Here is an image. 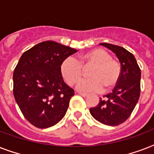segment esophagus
<instances>
[{
    "label": "esophagus",
    "mask_w": 154,
    "mask_h": 154,
    "mask_svg": "<svg viewBox=\"0 0 154 154\" xmlns=\"http://www.w3.org/2000/svg\"><path fill=\"white\" fill-rule=\"evenodd\" d=\"M78 94H79V95H81V96L84 97H85L88 96V94H85V93H82V92H78Z\"/></svg>",
    "instance_id": "34e87169"
}]
</instances>
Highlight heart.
Listing matches in <instances>:
<instances>
[{
  "instance_id": "1",
  "label": "heart",
  "mask_w": 154,
  "mask_h": 154,
  "mask_svg": "<svg viewBox=\"0 0 154 154\" xmlns=\"http://www.w3.org/2000/svg\"><path fill=\"white\" fill-rule=\"evenodd\" d=\"M89 65H92L88 72L89 77L77 82V89L79 91L97 93L103 88L109 90L119 82L122 75L121 65L103 49H94L83 53L78 60L72 57H66L60 64V74L68 85H72L82 76L83 68Z\"/></svg>"
}]
</instances>
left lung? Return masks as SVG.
<instances>
[{
	"label": "left lung",
	"instance_id": "8db88e82",
	"mask_svg": "<svg viewBox=\"0 0 154 154\" xmlns=\"http://www.w3.org/2000/svg\"><path fill=\"white\" fill-rule=\"evenodd\" d=\"M101 45L112 50L118 58L122 75L112 93L100 98L96 107L90 108L93 117L102 124L115 126L125 122L138 101L141 93V69L134 56L123 47L107 43Z\"/></svg>",
	"mask_w": 154,
	"mask_h": 154
}]
</instances>
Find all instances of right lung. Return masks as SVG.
Masks as SVG:
<instances>
[{
    "mask_svg": "<svg viewBox=\"0 0 154 154\" xmlns=\"http://www.w3.org/2000/svg\"><path fill=\"white\" fill-rule=\"evenodd\" d=\"M77 52L47 41L20 57L13 72V95L24 117L35 127L53 126L66 113L74 90L65 83L60 66Z\"/></svg>",
    "mask_w": 154,
    "mask_h": 154,
    "instance_id": "add662e5",
    "label": "right lung"
}]
</instances>
